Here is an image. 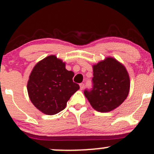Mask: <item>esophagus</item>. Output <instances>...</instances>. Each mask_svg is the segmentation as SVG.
Listing matches in <instances>:
<instances>
[{
  "instance_id": "1",
  "label": "esophagus",
  "mask_w": 154,
  "mask_h": 154,
  "mask_svg": "<svg viewBox=\"0 0 154 154\" xmlns=\"http://www.w3.org/2000/svg\"><path fill=\"white\" fill-rule=\"evenodd\" d=\"M80 89L81 90H82L84 88V84L83 83H80Z\"/></svg>"
}]
</instances>
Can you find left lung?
Wrapping results in <instances>:
<instances>
[{"label":"left lung","mask_w":154,"mask_h":154,"mask_svg":"<svg viewBox=\"0 0 154 154\" xmlns=\"http://www.w3.org/2000/svg\"><path fill=\"white\" fill-rule=\"evenodd\" d=\"M94 86L84 94L99 112H109L122 104L130 91V77L123 64L112 57L93 65Z\"/></svg>","instance_id":"1"}]
</instances>
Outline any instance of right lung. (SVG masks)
Instances as JSON below:
<instances>
[{
  "label": "right lung",
  "mask_w": 154,
  "mask_h": 154,
  "mask_svg": "<svg viewBox=\"0 0 154 154\" xmlns=\"http://www.w3.org/2000/svg\"><path fill=\"white\" fill-rule=\"evenodd\" d=\"M74 72L66 69V63L49 55L34 66L27 82L32 104L47 115H54L66 108L68 100L79 90L73 82Z\"/></svg>",
  "instance_id": "add662e5"
}]
</instances>
